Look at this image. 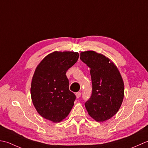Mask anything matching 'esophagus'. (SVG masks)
Listing matches in <instances>:
<instances>
[{
  "label": "esophagus",
  "instance_id": "1",
  "mask_svg": "<svg viewBox=\"0 0 148 148\" xmlns=\"http://www.w3.org/2000/svg\"><path fill=\"white\" fill-rule=\"evenodd\" d=\"M80 96H81V92H78L76 93V97H77V98H80Z\"/></svg>",
  "mask_w": 148,
  "mask_h": 148
}]
</instances>
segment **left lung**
<instances>
[{
	"label": "left lung",
	"instance_id": "1",
	"mask_svg": "<svg viewBox=\"0 0 148 148\" xmlns=\"http://www.w3.org/2000/svg\"><path fill=\"white\" fill-rule=\"evenodd\" d=\"M80 59L91 69L92 94L85 107L96 121H104L115 115L122 104L125 87L121 75L109 59L94 51L81 52Z\"/></svg>",
	"mask_w": 148,
	"mask_h": 148
}]
</instances>
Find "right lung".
Wrapping results in <instances>:
<instances>
[{
	"mask_svg": "<svg viewBox=\"0 0 148 148\" xmlns=\"http://www.w3.org/2000/svg\"><path fill=\"white\" fill-rule=\"evenodd\" d=\"M78 52H54L42 60L33 75L31 95L40 115L53 123L65 119L76 96L69 89L66 71L77 62Z\"/></svg>",
	"mask_w": 148,
	"mask_h": 148,
	"instance_id": "1",
	"label": "right lung"
}]
</instances>
